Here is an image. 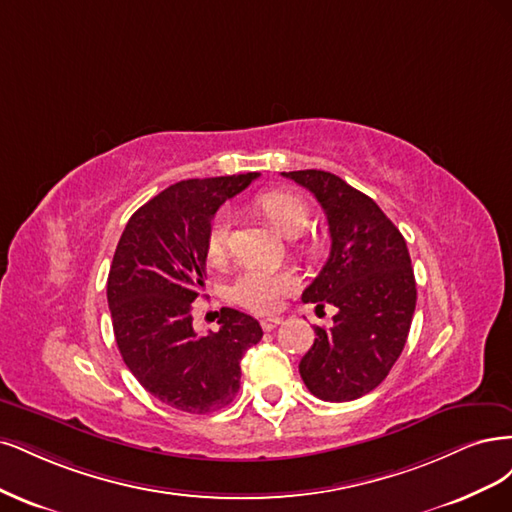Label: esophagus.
I'll return each mask as SVG.
<instances>
[{
  "label": "esophagus",
  "mask_w": 512,
  "mask_h": 512,
  "mask_svg": "<svg viewBox=\"0 0 512 512\" xmlns=\"http://www.w3.org/2000/svg\"><path fill=\"white\" fill-rule=\"evenodd\" d=\"M280 323H283V319H280V317H268V319L261 321V327H263V332H272V329L278 327Z\"/></svg>",
  "instance_id": "esophagus-1"
}]
</instances>
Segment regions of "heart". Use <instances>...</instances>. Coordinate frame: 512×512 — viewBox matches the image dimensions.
<instances>
[{
  "label": "heart",
  "mask_w": 512,
  "mask_h": 512,
  "mask_svg": "<svg viewBox=\"0 0 512 512\" xmlns=\"http://www.w3.org/2000/svg\"><path fill=\"white\" fill-rule=\"evenodd\" d=\"M257 208L287 238L300 236L310 221V212L302 197L283 189L261 193L257 197ZM229 234H232V214L229 210H219L210 221L206 238V253L212 263H219L225 257ZM295 287H298V278L291 272L249 266L236 276L229 293L236 304L259 315H268L278 308L285 295L295 291Z\"/></svg>",
  "instance_id": "heart-1"
}]
</instances>
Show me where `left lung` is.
<instances>
[{"mask_svg": "<svg viewBox=\"0 0 512 512\" xmlns=\"http://www.w3.org/2000/svg\"><path fill=\"white\" fill-rule=\"evenodd\" d=\"M283 176L317 197L332 236L329 259L302 300L338 312L329 329L315 327V344L300 361L302 381L325 402H351L385 381L406 344L417 304L406 240L372 197L340 176Z\"/></svg>", "mask_w": 512, "mask_h": 512, "instance_id": "1", "label": "left lung"}]
</instances>
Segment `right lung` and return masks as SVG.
<instances>
[{
  "instance_id": "1",
  "label": "right lung",
  "mask_w": 512,
  "mask_h": 512,
  "mask_svg": "<svg viewBox=\"0 0 512 512\" xmlns=\"http://www.w3.org/2000/svg\"><path fill=\"white\" fill-rule=\"evenodd\" d=\"M257 176L180 180L131 214L114 251L108 306L125 366L159 402L191 415L234 402L240 359L263 336L234 308L217 312L221 329L210 334H197L191 317L214 212Z\"/></svg>"
}]
</instances>
